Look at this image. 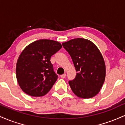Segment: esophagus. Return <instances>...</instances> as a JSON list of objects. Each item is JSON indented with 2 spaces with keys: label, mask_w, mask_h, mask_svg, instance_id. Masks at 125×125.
<instances>
[{
  "label": "esophagus",
  "mask_w": 125,
  "mask_h": 125,
  "mask_svg": "<svg viewBox=\"0 0 125 125\" xmlns=\"http://www.w3.org/2000/svg\"><path fill=\"white\" fill-rule=\"evenodd\" d=\"M66 73H64V74H62V75L61 76V77H62V78L64 79V77H66Z\"/></svg>",
  "instance_id": "1"
}]
</instances>
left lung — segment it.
<instances>
[{
	"mask_svg": "<svg viewBox=\"0 0 125 125\" xmlns=\"http://www.w3.org/2000/svg\"><path fill=\"white\" fill-rule=\"evenodd\" d=\"M77 72L75 78L69 81L73 92L77 96L87 99L94 96L102 87L106 67L101 53L91 41L76 38L63 43Z\"/></svg>",
	"mask_w": 125,
	"mask_h": 125,
	"instance_id": "left-lung-1",
	"label": "left lung"
}]
</instances>
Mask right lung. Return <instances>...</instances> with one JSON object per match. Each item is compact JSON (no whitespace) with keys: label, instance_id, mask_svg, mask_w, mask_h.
<instances>
[{"label":"right lung","instance_id":"1","mask_svg":"<svg viewBox=\"0 0 125 125\" xmlns=\"http://www.w3.org/2000/svg\"><path fill=\"white\" fill-rule=\"evenodd\" d=\"M59 42L41 39L29 44L19 57L16 73L21 90L31 96L48 94L58 79L51 62L52 55L62 48Z\"/></svg>","mask_w":125,"mask_h":125}]
</instances>
